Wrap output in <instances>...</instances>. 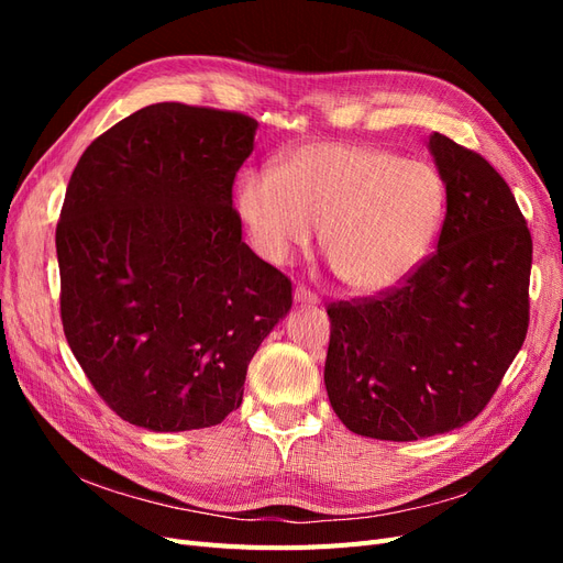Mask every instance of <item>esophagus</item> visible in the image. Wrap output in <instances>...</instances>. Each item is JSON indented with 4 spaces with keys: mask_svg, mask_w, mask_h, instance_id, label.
<instances>
[{
    "mask_svg": "<svg viewBox=\"0 0 563 563\" xmlns=\"http://www.w3.org/2000/svg\"><path fill=\"white\" fill-rule=\"evenodd\" d=\"M294 302L296 305H312V308H314V305H319V298L310 291V288L298 286L296 291H294Z\"/></svg>",
    "mask_w": 563,
    "mask_h": 563,
    "instance_id": "obj_1",
    "label": "esophagus"
}]
</instances>
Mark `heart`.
Wrapping results in <instances>:
<instances>
[{
    "label": "heart",
    "mask_w": 563,
    "mask_h": 563,
    "mask_svg": "<svg viewBox=\"0 0 563 563\" xmlns=\"http://www.w3.org/2000/svg\"><path fill=\"white\" fill-rule=\"evenodd\" d=\"M446 211L437 168L376 145L305 143L279 168H253L236 185V213L253 246L275 265L323 251L354 294H380L411 277Z\"/></svg>",
    "instance_id": "1"
}]
</instances>
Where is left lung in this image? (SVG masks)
Masks as SVG:
<instances>
[{
    "label": "left lung",
    "instance_id": "obj_1",
    "mask_svg": "<svg viewBox=\"0 0 563 563\" xmlns=\"http://www.w3.org/2000/svg\"><path fill=\"white\" fill-rule=\"evenodd\" d=\"M446 187L437 251L404 286L329 308L323 368L354 434L413 441L474 420L528 331L533 242L517 199L482 155L432 133Z\"/></svg>",
    "mask_w": 563,
    "mask_h": 563
}]
</instances>
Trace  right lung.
Masks as SVG:
<instances>
[{"instance_id":"right-lung-1","label":"right lung","mask_w":563,"mask_h":563,"mask_svg":"<svg viewBox=\"0 0 563 563\" xmlns=\"http://www.w3.org/2000/svg\"><path fill=\"white\" fill-rule=\"evenodd\" d=\"M255 119L183 103L129 114L84 150L56 253L63 331L112 411L150 432L236 411L291 282L242 242L232 183Z\"/></svg>"}]
</instances>
